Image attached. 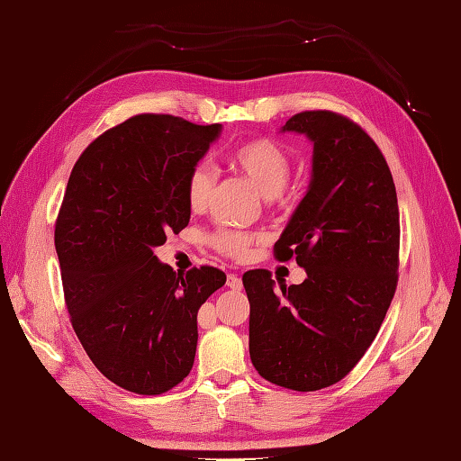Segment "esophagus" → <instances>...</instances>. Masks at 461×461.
Instances as JSON below:
<instances>
[{
	"mask_svg": "<svg viewBox=\"0 0 461 461\" xmlns=\"http://www.w3.org/2000/svg\"><path fill=\"white\" fill-rule=\"evenodd\" d=\"M227 285L230 290H240L242 288V280L239 278L237 274H229L227 276Z\"/></svg>",
	"mask_w": 461,
	"mask_h": 461,
	"instance_id": "1",
	"label": "esophagus"
}]
</instances>
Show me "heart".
Here are the masks:
<instances>
[{
	"label": "heart",
	"instance_id": "obj_1",
	"mask_svg": "<svg viewBox=\"0 0 461 461\" xmlns=\"http://www.w3.org/2000/svg\"><path fill=\"white\" fill-rule=\"evenodd\" d=\"M229 167L247 179L258 191V195L270 201H278L288 183L292 161L288 151L274 140L254 138L242 141L227 156ZM214 187V177L209 167L197 166L187 179V204L193 212L207 209L211 193ZM260 234H249L240 230H217L211 237L212 249H217L224 257L242 260L250 254L254 242H258Z\"/></svg>",
	"mask_w": 461,
	"mask_h": 461
}]
</instances>
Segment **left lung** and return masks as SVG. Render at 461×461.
I'll use <instances>...</instances> for the list:
<instances>
[{"mask_svg":"<svg viewBox=\"0 0 461 461\" xmlns=\"http://www.w3.org/2000/svg\"><path fill=\"white\" fill-rule=\"evenodd\" d=\"M280 131L313 144L308 191L274 247L308 278L276 285L268 270L242 276L249 349L266 381L312 393L339 383L381 330L396 290L401 221L391 169L363 128L313 110Z\"/></svg>","mask_w":461,"mask_h":461,"instance_id":"8db88e82","label":"left lung"}]
</instances>
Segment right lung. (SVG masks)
Returning a JSON list of instances; mask_svg holds the SVG:
<instances>
[{"label":"right lung","instance_id":"add662e5","mask_svg":"<svg viewBox=\"0 0 461 461\" xmlns=\"http://www.w3.org/2000/svg\"><path fill=\"white\" fill-rule=\"evenodd\" d=\"M221 131L140 114L92 141L68 177L55 249L70 321L96 369L130 393H167L189 375L197 312L227 282L153 254L189 224L187 179Z\"/></svg>","mask_w":461,"mask_h":461}]
</instances>
